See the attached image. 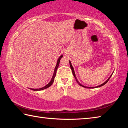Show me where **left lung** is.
<instances>
[{"label":"left lung","mask_w":128,"mask_h":128,"mask_svg":"<svg viewBox=\"0 0 128 128\" xmlns=\"http://www.w3.org/2000/svg\"><path fill=\"white\" fill-rule=\"evenodd\" d=\"M69 64H70V68H71V69H72V73H73V76H74V77H75V78H76V81L77 82V83L79 84V85H80V86H82V87H84V88H99V87H101V86H103V85H104L105 84L107 83V82L108 81V80H110V78H111V77L112 76V74H113V73H112L111 74V75L110 76V77L108 78L107 79V80L106 81H105L104 82V83H103L102 84H101V85H99V86H96V87H86V86H84V85H81V84L80 83V82L78 81V80H77V78H76V74H75V73H74V69H73V66H72V64H71V62H70V61H69Z\"/></svg>","instance_id":"1"}]
</instances>
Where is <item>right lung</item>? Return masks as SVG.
<instances>
[{
    "mask_svg": "<svg viewBox=\"0 0 128 128\" xmlns=\"http://www.w3.org/2000/svg\"><path fill=\"white\" fill-rule=\"evenodd\" d=\"M62 55L60 56V57L59 58V59H58V61H57V63H56V66H55V69H54V74H53V76H52V78L50 82H49V83L47 84V85H46L45 86H44V87H43L42 88H29L30 89H31L32 90H34V91H40V90H44V89H46V88H49L50 86L52 85V84H53V82L54 81V79H55V76H56V71H57V69H58V66H59V63H60V60H61L62 58Z\"/></svg>",
    "mask_w": 128,
    "mask_h": 128,
    "instance_id": "add662e5",
    "label": "right lung"
}]
</instances>
